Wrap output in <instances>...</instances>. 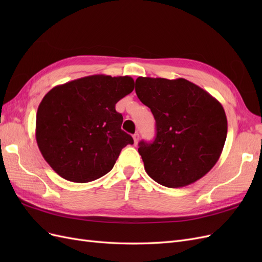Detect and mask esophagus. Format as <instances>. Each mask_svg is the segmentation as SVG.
Here are the masks:
<instances>
[{
    "mask_svg": "<svg viewBox=\"0 0 262 262\" xmlns=\"http://www.w3.org/2000/svg\"><path fill=\"white\" fill-rule=\"evenodd\" d=\"M133 140H134V144H138L139 143V140H140V134L139 133H136V134H134V136H133Z\"/></svg>",
    "mask_w": 262,
    "mask_h": 262,
    "instance_id": "34e87169",
    "label": "esophagus"
}]
</instances>
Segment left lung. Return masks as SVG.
<instances>
[{
	"label": "left lung",
	"instance_id": "left-lung-1",
	"mask_svg": "<svg viewBox=\"0 0 262 262\" xmlns=\"http://www.w3.org/2000/svg\"><path fill=\"white\" fill-rule=\"evenodd\" d=\"M136 93L156 121L153 142L141 141L147 175L168 188L202 178L216 164L227 134L223 106L185 78L138 77Z\"/></svg>",
	"mask_w": 262,
	"mask_h": 262
}]
</instances>
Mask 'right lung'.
Segmentation results:
<instances>
[{
    "mask_svg": "<svg viewBox=\"0 0 262 262\" xmlns=\"http://www.w3.org/2000/svg\"><path fill=\"white\" fill-rule=\"evenodd\" d=\"M134 90L130 76L91 75L58 85L37 110L39 149L59 176L73 182L96 180L113 169L121 149L133 144L121 130L116 104Z\"/></svg>",
    "mask_w": 262,
    "mask_h": 262,
    "instance_id": "obj_1",
    "label": "right lung"
}]
</instances>
